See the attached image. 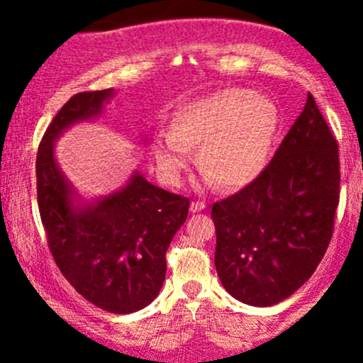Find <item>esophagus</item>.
Returning a JSON list of instances; mask_svg holds the SVG:
<instances>
[{
    "instance_id": "1",
    "label": "esophagus",
    "mask_w": 363,
    "mask_h": 363,
    "mask_svg": "<svg viewBox=\"0 0 363 363\" xmlns=\"http://www.w3.org/2000/svg\"><path fill=\"white\" fill-rule=\"evenodd\" d=\"M205 207H207V203L202 202V200H199V202H191V205H189V211L200 212V211H203Z\"/></svg>"
}]
</instances>
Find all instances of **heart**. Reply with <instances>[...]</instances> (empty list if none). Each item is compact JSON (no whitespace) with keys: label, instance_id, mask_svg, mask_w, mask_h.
Instances as JSON below:
<instances>
[{"label":"heart","instance_id":"b5f03b06","mask_svg":"<svg viewBox=\"0 0 363 363\" xmlns=\"http://www.w3.org/2000/svg\"><path fill=\"white\" fill-rule=\"evenodd\" d=\"M279 128L276 105L247 89L199 98L174 112L170 133L155 138V158L164 182L177 186L200 151L203 182L223 189L252 184L269 164Z\"/></svg>","mask_w":363,"mask_h":363}]
</instances>
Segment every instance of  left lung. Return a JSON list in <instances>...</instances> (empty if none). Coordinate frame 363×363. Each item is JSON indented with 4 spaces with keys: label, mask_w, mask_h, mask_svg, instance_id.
<instances>
[{
    "label": "left lung",
    "mask_w": 363,
    "mask_h": 363,
    "mask_svg": "<svg viewBox=\"0 0 363 363\" xmlns=\"http://www.w3.org/2000/svg\"><path fill=\"white\" fill-rule=\"evenodd\" d=\"M339 147L313 94L263 174L212 205L216 270L233 298L269 307L320 265L339 205Z\"/></svg>",
    "instance_id": "left-lung-1"
}]
</instances>
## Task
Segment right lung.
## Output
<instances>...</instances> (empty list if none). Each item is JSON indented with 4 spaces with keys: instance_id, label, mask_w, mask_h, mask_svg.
<instances>
[{
    "instance_id": "1",
    "label": "right lung",
    "mask_w": 363,
    "mask_h": 363,
    "mask_svg": "<svg viewBox=\"0 0 363 363\" xmlns=\"http://www.w3.org/2000/svg\"><path fill=\"white\" fill-rule=\"evenodd\" d=\"M113 89L79 93L47 128L36 156L38 208L56 265L80 295L100 309H144L163 286L168 246L184 225L186 196L164 191L140 172L111 195L84 199L54 155L69 126L104 112Z\"/></svg>"
}]
</instances>
